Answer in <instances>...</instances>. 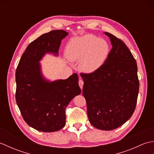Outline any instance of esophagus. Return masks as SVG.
I'll use <instances>...</instances> for the list:
<instances>
[{
	"label": "esophagus",
	"mask_w": 154,
	"mask_h": 154,
	"mask_svg": "<svg viewBox=\"0 0 154 154\" xmlns=\"http://www.w3.org/2000/svg\"><path fill=\"white\" fill-rule=\"evenodd\" d=\"M83 84H84L83 81L82 80H81V79H80V80L79 81V87H80V88H81V90H82V89H83Z\"/></svg>",
	"instance_id": "1"
}]
</instances>
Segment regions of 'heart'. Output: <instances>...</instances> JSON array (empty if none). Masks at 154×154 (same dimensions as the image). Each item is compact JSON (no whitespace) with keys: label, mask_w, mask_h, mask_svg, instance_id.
<instances>
[{"label":"heart","mask_w":154,"mask_h":154,"mask_svg":"<svg viewBox=\"0 0 154 154\" xmlns=\"http://www.w3.org/2000/svg\"><path fill=\"white\" fill-rule=\"evenodd\" d=\"M109 51V45L105 40L93 35H85L73 39L67 45L65 54L70 61H80L81 71L93 73L105 63Z\"/></svg>","instance_id":"1"}]
</instances>
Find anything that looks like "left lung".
Listing matches in <instances>:
<instances>
[{
	"label": "left lung",
	"mask_w": 154,
	"mask_h": 154,
	"mask_svg": "<svg viewBox=\"0 0 154 154\" xmlns=\"http://www.w3.org/2000/svg\"><path fill=\"white\" fill-rule=\"evenodd\" d=\"M112 49L105 63L93 73H81L89 122L96 128L122 126L135 110L139 91L136 61L124 42L108 32Z\"/></svg>",
	"instance_id": "left-lung-1"
}]
</instances>
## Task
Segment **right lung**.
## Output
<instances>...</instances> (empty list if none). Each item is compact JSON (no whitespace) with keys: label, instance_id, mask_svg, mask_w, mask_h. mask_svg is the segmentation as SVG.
I'll list each match as a JSON object with an SVG mask.
<instances>
[{"label":"right lung","instance_id":"right-lung-1","mask_svg":"<svg viewBox=\"0 0 154 154\" xmlns=\"http://www.w3.org/2000/svg\"><path fill=\"white\" fill-rule=\"evenodd\" d=\"M68 33L62 30L42 34L28 45L16 71V100L23 119L38 131L51 132L65 125V109L81 94L79 77L47 80L40 61L46 54L57 56L61 42Z\"/></svg>","mask_w":154,"mask_h":154}]
</instances>
